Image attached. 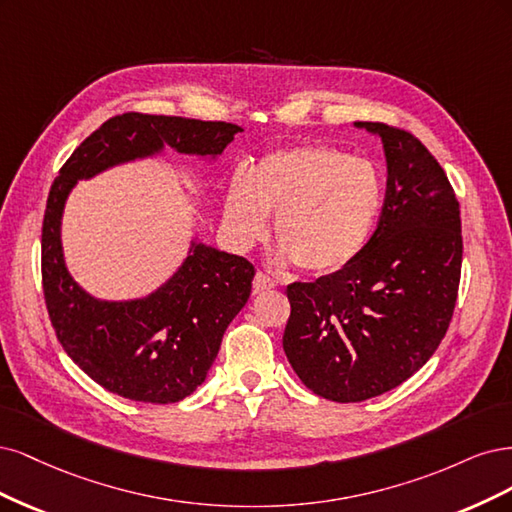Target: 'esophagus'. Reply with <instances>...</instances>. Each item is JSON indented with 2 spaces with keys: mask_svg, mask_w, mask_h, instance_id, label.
Here are the masks:
<instances>
[{
  "mask_svg": "<svg viewBox=\"0 0 512 512\" xmlns=\"http://www.w3.org/2000/svg\"><path fill=\"white\" fill-rule=\"evenodd\" d=\"M272 287H274V280H272L268 274H263V272H257V274H255V278H253V291H255V293L268 291V289H272Z\"/></svg>",
  "mask_w": 512,
  "mask_h": 512,
  "instance_id": "1",
  "label": "esophagus"
}]
</instances>
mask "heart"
<instances>
[{
    "label": "heart",
    "mask_w": 512,
    "mask_h": 512,
    "mask_svg": "<svg viewBox=\"0 0 512 512\" xmlns=\"http://www.w3.org/2000/svg\"><path fill=\"white\" fill-rule=\"evenodd\" d=\"M383 208V180L366 159L332 146L263 157L227 191L225 227L240 249L266 236L268 214L283 257L312 276L338 274L364 253Z\"/></svg>",
    "instance_id": "obj_1"
}]
</instances>
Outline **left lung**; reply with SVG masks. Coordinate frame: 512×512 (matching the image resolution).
I'll list each match as a JSON object with an SVG mask.
<instances>
[{"mask_svg":"<svg viewBox=\"0 0 512 512\" xmlns=\"http://www.w3.org/2000/svg\"><path fill=\"white\" fill-rule=\"evenodd\" d=\"M381 136L387 193L353 266L291 283L283 349L295 374L332 402H364L402 385L434 355L461 276L459 202L434 155L410 131L355 123Z\"/></svg>","mask_w":512,"mask_h":512,"instance_id":"1","label":"left lung"}]
</instances>
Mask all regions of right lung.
I'll return each instance as SVG.
<instances>
[{
    "label": "right lung",
    "instance_id": "1",
    "mask_svg": "<svg viewBox=\"0 0 512 512\" xmlns=\"http://www.w3.org/2000/svg\"><path fill=\"white\" fill-rule=\"evenodd\" d=\"M242 127L163 114L125 112L108 119L63 163L42 223V287L63 351L97 385L146 404L185 400L206 374L227 325L251 295L255 268L244 257L191 242L187 259L157 291L140 300L106 302L80 289L61 249V214L80 178L170 146L217 157Z\"/></svg>",
    "mask_w": 512,
    "mask_h": 512
}]
</instances>
